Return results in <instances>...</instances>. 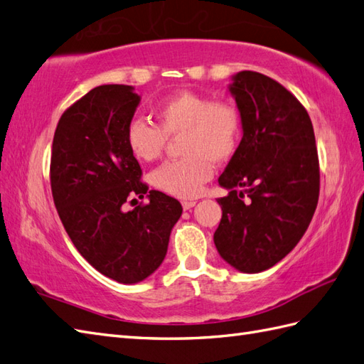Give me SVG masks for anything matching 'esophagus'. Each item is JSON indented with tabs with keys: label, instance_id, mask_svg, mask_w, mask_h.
Instances as JSON below:
<instances>
[{
	"label": "esophagus",
	"instance_id": "1",
	"mask_svg": "<svg viewBox=\"0 0 364 364\" xmlns=\"http://www.w3.org/2000/svg\"><path fill=\"white\" fill-rule=\"evenodd\" d=\"M196 203H197L196 200H184V201H181V205H183V209H184V210H188V209L196 206Z\"/></svg>",
	"mask_w": 364,
	"mask_h": 364
}]
</instances>
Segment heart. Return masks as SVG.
Listing matches in <instances>:
<instances>
[{"label":"heart","instance_id":"1","mask_svg":"<svg viewBox=\"0 0 364 364\" xmlns=\"http://www.w3.org/2000/svg\"><path fill=\"white\" fill-rule=\"evenodd\" d=\"M158 125L134 117L127 125L125 141L139 161H155L168 138L180 139L181 159L164 163L150 175L158 191L178 198H193L214 172V163L230 161L242 138V114L230 99H213L181 91L155 109Z\"/></svg>","mask_w":364,"mask_h":364}]
</instances>
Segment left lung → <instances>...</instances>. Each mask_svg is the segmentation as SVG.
<instances>
[{
    "instance_id": "1",
    "label": "left lung",
    "mask_w": 364,
    "mask_h": 364,
    "mask_svg": "<svg viewBox=\"0 0 364 364\" xmlns=\"http://www.w3.org/2000/svg\"><path fill=\"white\" fill-rule=\"evenodd\" d=\"M231 92L243 136L218 178L230 193L217 200L222 220L214 243L228 264L259 273L289 255L309 228L319 197V159L307 109L281 83L242 71Z\"/></svg>"
}]
</instances>
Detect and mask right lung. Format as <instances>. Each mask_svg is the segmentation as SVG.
<instances>
[{"label":"right lung","instance_id":"add662e5","mask_svg":"<svg viewBox=\"0 0 364 364\" xmlns=\"http://www.w3.org/2000/svg\"><path fill=\"white\" fill-rule=\"evenodd\" d=\"M139 104L130 85H100L68 107L57 124L49 178L65 231L90 265L122 284L150 276L166 257L183 208L149 191L125 130ZM149 192V203L122 206Z\"/></svg>","mask_w":364,"mask_h":364}]
</instances>
